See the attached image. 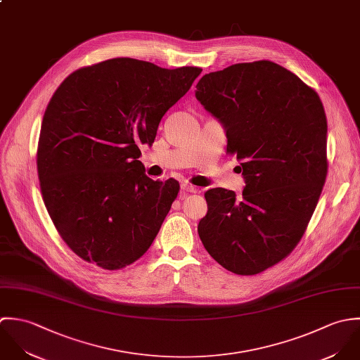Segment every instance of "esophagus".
I'll use <instances>...</instances> for the list:
<instances>
[{"label":"esophagus","instance_id":"esophagus-1","mask_svg":"<svg viewBox=\"0 0 360 360\" xmlns=\"http://www.w3.org/2000/svg\"><path fill=\"white\" fill-rule=\"evenodd\" d=\"M181 189H182L184 192H186V193H198V191H199L196 186H193L192 184H188V182L182 184V185H181Z\"/></svg>","mask_w":360,"mask_h":360}]
</instances>
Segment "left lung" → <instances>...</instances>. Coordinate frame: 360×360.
<instances>
[{
    "mask_svg": "<svg viewBox=\"0 0 360 360\" xmlns=\"http://www.w3.org/2000/svg\"><path fill=\"white\" fill-rule=\"evenodd\" d=\"M196 98L226 129V153L240 160L242 196L214 188L198 232L231 273L259 274L295 249L321 195L327 118L316 90L271 61L206 73Z\"/></svg>",
    "mask_w": 360,
    "mask_h": 360,
    "instance_id": "obj_1",
    "label": "left lung"
}]
</instances>
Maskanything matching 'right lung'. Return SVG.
I'll return each mask as SVG.
<instances>
[{
	"instance_id": "add662e5",
	"label": "right lung",
	"mask_w": 360,
	"mask_h": 360,
	"mask_svg": "<svg viewBox=\"0 0 360 360\" xmlns=\"http://www.w3.org/2000/svg\"><path fill=\"white\" fill-rule=\"evenodd\" d=\"M200 72L112 58L79 68L53 94L37 147L40 189L60 236L82 260L120 270L153 243L179 182L150 179L138 144L154 142L162 115Z\"/></svg>"
}]
</instances>
